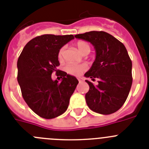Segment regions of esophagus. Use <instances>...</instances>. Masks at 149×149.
I'll use <instances>...</instances> for the list:
<instances>
[{"instance_id":"34e87169","label":"esophagus","mask_w":149,"mask_h":149,"mask_svg":"<svg viewBox=\"0 0 149 149\" xmlns=\"http://www.w3.org/2000/svg\"><path fill=\"white\" fill-rule=\"evenodd\" d=\"M77 80H78V81H79V82H80V83L82 82V81H84V79H83L82 77H78V78H77Z\"/></svg>"}]
</instances>
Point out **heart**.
<instances>
[{
  "instance_id": "obj_1",
  "label": "heart",
  "mask_w": 149,
  "mask_h": 149,
  "mask_svg": "<svg viewBox=\"0 0 149 149\" xmlns=\"http://www.w3.org/2000/svg\"><path fill=\"white\" fill-rule=\"evenodd\" d=\"M77 50H78L83 55H86L90 52L91 47L89 43L86 41H78L75 44ZM65 53V47H62L58 52L59 60H63V56ZM86 69V66L84 64H74V63H69L65 66V71L72 75L78 76L83 73Z\"/></svg>"
}]
</instances>
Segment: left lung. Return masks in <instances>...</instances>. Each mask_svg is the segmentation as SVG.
<instances>
[{"label": "left lung", "mask_w": 149, "mask_h": 149, "mask_svg": "<svg viewBox=\"0 0 149 149\" xmlns=\"http://www.w3.org/2000/svg\"><path fill=\"white\" fill-rule=\"evenodd\" d=\"M74 37L89 42L95 50V60L84 76L89 89L85 95L90 110L103 115L113 113L125 102L132 85V62L123 44L104 31H90Z\"/></svg>", "instance_id": "8db88e82"}]
</instances>
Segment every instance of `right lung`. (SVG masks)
I'll return each instance as SVG.
<instances>
[{"label":"right lung","instance_id":"obj_1","mask_svg":"<svg viewBox=\"0 0 149 149\" xmlns=\"http://www.w3.org/2000/svg\"><path fill=\"white\" fill-rule=\"evenodd\" d=\"M73 39V35L39 36L27 42L18 57L17 79L23 98L42 118L54 119L65 113L78 84L75 77L56 69L59 51ZM54 71L61 76L60 83L51 78Z\"/></svg>","mask_w":149,"mask_h":149}]
</instances>
